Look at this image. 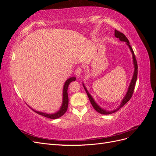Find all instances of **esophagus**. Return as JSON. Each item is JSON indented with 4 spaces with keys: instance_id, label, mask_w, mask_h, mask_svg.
<instances>
[{
    "instance_id": "34e87169",
    "label": "esophagus",
    "mask_w": 156,
    "mask_h": 156,
    "mask_svg": "<svg viewBox=\"0 0 156 156\" xmlns=\"http://www.w3.org/2000/svg\"><path fill=\"white\" fill-rule=\"evenodd\" d=\"M82 72L83 70L81 68H77L76 69H75V74H76V75H77V76H80L82 73Z\"/></svg>"
}]
</instances>
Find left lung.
<instances>
[{
	"label": "left lung",
	"instance_id": "left-lung-1",
	"mask_svg": "<svg viewBox=\"0 0 156 156\" xmlns=\"http://www.w3.org/2000/svg\"><path fill=\"white\" fill-rule=\"evenodd\" d=\"M115 36L117 37V38H119L120 41H126V44L129 46V48L131 51L132 53V55H133V64H134V67H135V71H134V73H133V78H132V80L131 81V83L129 84V88H128V90H127V93H126V96L124 97V98L123 99V100H122V103H121V105H120V107L119 108H117L116 109L112 111H107L105 110H103V108H101L100 107H99L97 103L95 102V101L94 100V99L92 98V97L91 96L90 94H89V92L87 91V88H85V87L84 86L83 84V87L84 88V90H85V91L87 94L88 95V97L89 98L90 100V101L92 105L93 106V107L94 108V109H95L97 112H98L99 113H100V114H102V115H109V114H111V113H113L115 112L116 111H117L119 109H120V108L123 107L126 103L127 102H128L129 100L131 99V98L132 97V95H133V91H134V89H135V83H136V79H137V73H138V66H137V62H136V58H135V55L134 54V52H133V49H132V48L131 47L130 44H129V41L128 40V39L127 38L126 36L123 34V33L117 30H115Z\"/></svg>",
	"mask_w": 156,
	"mask_h": 156
}]
</instances>
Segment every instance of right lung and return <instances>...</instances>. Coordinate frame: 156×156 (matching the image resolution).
Returning a JSON list of instances; mask_svg holds the SVG:
<instances>
[{
	"mask_svg": "<svg viewBox=\"0 0 156 156\" xmlns=\"http://www.w3.org/2000/svg\"><path fill=\"white\" fill-rule=\"evenodd\" d=\"M76 78L75 77H71L68 79L66 81L64 88H63V102H62V107H61L60 109L57 112H55L54 114H47V113L44 112H38L36 111H34L35 112H36L37 114H38L40 115H41L43 116H45L46 118H48V119H56L58 118H60L62 116L64 115V113L66 112L68 109V88L69 87V84L70 83H72V81H75Z\"/></svg>",
	"mask_w": 156,
	"mask_h": 156,
	"instance_id": "add662e5",
	"label": "right lung"
}]
</instances>
